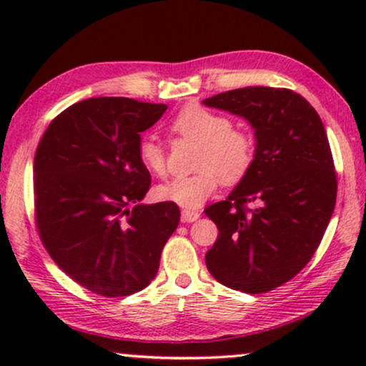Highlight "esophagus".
I'll return each mask as SVG.
<instances>
[{
	"instance_id": "1",
	"label": "esophagus",
	"mask_w": 366,
	"mask_h": 366,
	"mask_svg": "<svg viewBox=\"0 0 366 366\" xmlns=\"http://www.w3.org/2000/svg\"><path fill=\"white\" fill-rule=\"evenodd\" d=\"M199 218L198 212H193V209H182V222L183 223H193Z\"/></svg>"
}]
</instances>
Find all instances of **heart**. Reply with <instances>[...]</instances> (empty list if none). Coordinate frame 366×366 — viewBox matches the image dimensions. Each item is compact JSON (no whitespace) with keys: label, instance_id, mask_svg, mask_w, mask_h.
<instances>
[{"label":"heart","instance_id":"obj_1","mask_svg":"<svg viewBox=\"0 0 366 366\" xmlns=\"http://www.w3.org/2000/svg\"><path fill=\"white\" fill-rule=\"evenodd\" d=\"M172 129L179 137L199 143L194 167L199 172L177 177L154 189L158 199L184 209L199 208L218 188L234 184L249 172L254 158V142L248 133L233 128L232 119L203 107H188L173 119ZM138 157L154 174L167 172V153L154 134H144L138 143Z\"/></svg>","mask_w":366,"mask_h":366}]
</instances>
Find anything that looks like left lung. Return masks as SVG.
I'll list each match as a JSON object with an SVG mask.
<instances>
[{"mask_svg":"<svg viewBox=\"0 0 366 366\" xmlns=\"http://www.w3.org/2000/svg\"><path fill=\"white\" fill-rule=\"evenodd\" d=\"M254 129L249 172L204 214L218 238L204 254L224 287L264 293L302 272L322 242L337 202V173L315 108L287 88L247 86L203 99ZM248 202L257 204L248 210Z\"/></svg>","mask_w":366,"mask_h":366,"instance_id":"8db88e82","label":"left lung"}]
</instances>
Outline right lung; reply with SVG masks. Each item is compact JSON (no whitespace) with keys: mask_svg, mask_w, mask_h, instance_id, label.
Listing matches in <instances>:
<instances>
[{"mask_svg":"<svg viewBox=\"0 0 366 366\" xmlns=\"http://www.w3.org/2000/svg\"><path fill=\"white\" fill-rule=\"evenodd\" d=\"M167 104L88 98L49 123L34 154L39 238L69 278L102 297L142 292L157 277L178 204H144L138 143Z\"/></svg>","mask_w":366,"mask_h":366,"instance_id":"obj_1","label":"right lung"}]
</instances>
